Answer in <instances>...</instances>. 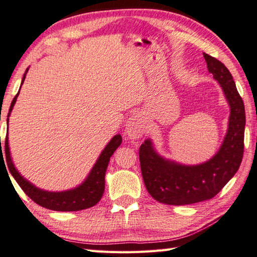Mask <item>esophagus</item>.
<instances>
[{
	"mask_svg": "<svg viewBox=\"0 0 257 257\" xmlns=\"http://www.w3.org/2000/svg\"><path fill=\"white\" fill-rule=\"evenodd\" d=\"M125 126H126L125 127V131H126L127 137L132 140H138L140 138H142L148 128L142 115H140L138 113L131 116L127 119Z\"/></svg>",
	"mask_w": 257,
	"mask_h": 257,
	"instance_id": "1",
	"label": "esophagus"
}]
</instances>
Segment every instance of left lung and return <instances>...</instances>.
Instances as JSON below:
<instances>
[{
    "mask_svg": "<svg viewBox=\"0 0 257 257\" xmlns=\"http://www.w3.org/2000/svg\"><path fill=\"white\" fill-rule=\"evenodd\" d=\"M208 71L218 81L228 101V128L214 157L208 161L186 166L160 156L151 139L140 147L144 185L154 199L166 205H190L214 198L238 170L244 153L245 107L235 81L226 66L204 53Z\"/></svg>",
    "mask_w": 257,
    "mask_h": 257,
    "instance_id": "8db88e82",
    "label": "left lung"
}]
</instances>
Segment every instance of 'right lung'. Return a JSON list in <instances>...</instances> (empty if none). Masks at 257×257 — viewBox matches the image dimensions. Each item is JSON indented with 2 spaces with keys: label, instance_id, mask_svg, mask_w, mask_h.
<instances>
[{
  "label": "right lung",
  "instance_id": "1",
  "mask_svg": "<svg viewBox=\"0 0 257 257\" xmlns=\"http://www.w3.org/2000/svg\"><path fill=\"white\" fill-rule=\"evenodd\" d=\"M28 70L29 68L24 72L21 85L23 84L24 79H26ZM19 93H20V90H19ZM19 93L16 95V97L13 98L11 106H10L7 118L8 124L9 116L12 112L14 104H16ZM120 143H122V137H120L119 134L115 135V137L108 142V144L106 145L103 151H101L97 161L94 164L93 169H91L89 174L83 181V183H80L78 187L65 191H47L36 187L30 181H28L27 179L23 178L21 176V173L17 170V168L14 167L11 154H10L8 135L6 138V145H4V147H6V157L9 171L11 172L14 180L18 182V185L22 188V190L27 193V196L29 198H31V199L39 206L45 207L47 209L50 210L78 211L95 206L101 199L105 190L106 169H107L110 157L113 156V153L116 151V149L119 147ZM2 154L3 153H1V156Z\"/></svg>",
  "mask_w": 257,
  "mask_h": 257
}]
</instances>
